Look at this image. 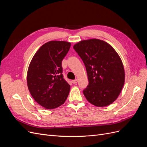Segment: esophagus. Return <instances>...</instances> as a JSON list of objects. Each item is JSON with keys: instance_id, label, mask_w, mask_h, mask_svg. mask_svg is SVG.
<instances>
[{"instance_id": "34e87169", "label": "esophagus", "mask_w": 147, "mask_h": 147, "mask_svg": "<svg viewBox=\"0 0 147 147\" xmlns=\"http://www.w3.org/2000/svg\"><path fill=\"white\" fill-rule=\"evenodd\" d=\"M72 82L74 84L77 83L78 82V80H77V79H75V80H72Z\"/></svg>"}]
</instances>
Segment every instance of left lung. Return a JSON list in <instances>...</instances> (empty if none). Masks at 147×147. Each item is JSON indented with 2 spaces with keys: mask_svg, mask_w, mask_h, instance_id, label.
Segmentation results:
<instances>
[{
  "mask_svg": "<svg viewBox=\"0 0 147 147\" xmlns=\"http://www.w3.org/2000/svg\"><path fill=\"white\" fill-rule=\"evenodd\" d=\"M74 48L86 67L89 84L83 90L86 99L96 107H105L116 100L125 80L119 56L109 43L102 40H83Z\"/></svg>",
  "mask_w": 147,
  "mask_h": 147,
  "instance_id": "1",
  "label": "left lung"
}]
</instances>
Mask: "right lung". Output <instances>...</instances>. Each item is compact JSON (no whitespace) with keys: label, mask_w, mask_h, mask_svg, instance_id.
<instances>
[{"label":"right lung","mask_w":147,"mask_h":147,"mask_svg":"<svg viewBox=\"0 0 147 147\" xmlns=\"http://www.w3.org/2000/svg\"><path fill=\"white\" fill-rule=\"evenodd\" d=\"M71 43L50 41L35 53L27 73L29 91L34 99L46 109L63 105L67 98L70 86L63 78L62 61Z\"/></svg>","instance_id":"1"}]
</instances>
